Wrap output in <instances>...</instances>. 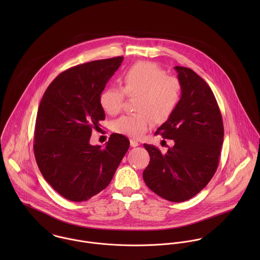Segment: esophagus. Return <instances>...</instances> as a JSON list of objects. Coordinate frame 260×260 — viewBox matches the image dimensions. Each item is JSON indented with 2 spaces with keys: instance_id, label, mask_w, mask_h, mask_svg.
<instances>
[{
  "instance_id": "esophagus-1",
  "label": "esophagus",
  "mask_w": 260,
  "mask_h": 260,
  "mask_svg": "<svg viewBox=\"0 0 260 260\" xmlns=\"http://www.w3.org/2000/svg\"><path fill=\"white\" fill-rule=\"evenodd\" d=\"M139 145V143L136 141V140H130V146L131 147H137Z\"/></svg>"
}]
</instances>
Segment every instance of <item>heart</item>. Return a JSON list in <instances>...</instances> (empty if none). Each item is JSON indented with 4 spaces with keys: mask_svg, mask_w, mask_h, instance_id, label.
<instances>
[{
    "mask_svg": "<svg viewBox=\"0 0 260 260\" xmlns=\"http://www.w3.org/2000/svg\"><path fill=\"white\" fill-rule=\"evenodd\" d=\"M121 88L111 87L100 95V105L109 115L121 111L125 95L135 98L134 110L115 120L112 130L129 138H140L151 126V120L160 124L167 121L176 110L181 99V84L172 76L150 62H140L120 78Z\"/></svg>",
    "mask_w": 260,
    "mask_h": 260,
    "instance_id": "heart-1",
    "label": "heart"
}]
</instances>
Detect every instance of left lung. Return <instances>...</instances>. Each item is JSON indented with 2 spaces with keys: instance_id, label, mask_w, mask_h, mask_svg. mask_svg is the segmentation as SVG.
Wrapping results in <instances>:
<instances>
[{
  "instance_id": "1",
  "label": "left lung",
  "mask_w": 260,
  "mask_h": 260,
  "mask_svg": "<svg viewBox=\"0 0 260 260\" xmlns=\"http://www.w3.org/2000/svg\"><path fill=\"white\" fill-rule=\"evenodd\" d=\"M181 99L172 116L155 134L172 139L165 154L144 144L150 162L143 171L149 188L160 197L186 201L199 193L213 177L222 147V117L214 94L193 70L176 66Z\"/></svg>"
}]
</instances>
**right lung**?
Here are the masks:
<instances>
[{
	"instance_id": "1",
	"label": "right lung",
	"mask_w": 260,
	"mask_h": 260,
	"mask_svg": "<svg viewBox=\"0 0 260 260\" xmlns=\"http://www.w3.org/2000/svg\"><path fill=\"white\" fill-rule=\"evenodd\" d=\"M123 59L92 61L62 72L40 102L34 134L38 167L71 201H86L109 185L129 149L128 138L116 133L104 148L89 142L92 130L105 119L100 95Z\"/></svg>"
}]
</instances>
